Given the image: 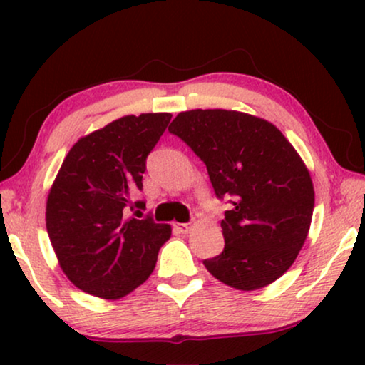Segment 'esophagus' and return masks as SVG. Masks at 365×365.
Masks as SVG:
<instances>
[{
  "mask_svg": "<svg viewBox=\"0 0 365 365\" xmlns=\"http://www.w3.org/2000/svg\"><path fill=\"white\" fill-rule=\"evenodd\" d=\"M176 229L179 232H182V234H187L189 231H191L192 229V224L191 222H182V224H176Z\"/></svg>",
  "mask_w": 365,
  "mask_h": 365,
  "instance_id": "34e87169",
  "label": "esophagus"
}]
</instances>
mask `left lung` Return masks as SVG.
<instances>
[{
  "mask_svg": "<svg viewBox=\"0 0 365 365\" xmlns=\"http://www.w3.org/2000/svg\"><path fill=\"white\" fill-rule=\"evenodd\" d=\"M169 133L206 164L219 199L232 197L221 221L224 251L204 266L239 291H256L292 266L306 241L314 186L306 164L266 119L226 109L179 113Z\"/></svg>",
  "mask_w": 365,
  "mask_h": 365,
  "instance_id": "obj_1",
  "label": "left lung"
}]
</instances>
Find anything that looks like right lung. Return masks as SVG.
Instances as JSON below:
<instances>
[{
	"label": "right lung",
	"mask_w": 365,
	"mask_h": 365,
	"mask_svg": "<svg viewBox=\"0 0 365 365\" xmlns=\"http://www.w3.org/2000/svg\"><path fill=\"white\" fill-rule=\"evenodd\" d=\"M173 114L124 116L79 139L64 158L46 202V229L59 266L81 291L121 299L154 271L169 224L128 217L143 189L146 158Z\"/></svg>",
	"instance_id": "1"
}]
</instances>
